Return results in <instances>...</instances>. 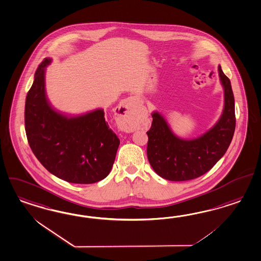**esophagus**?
I'll list each match as a JSON object with an SVG mask.
<instances>
[{
    "label": "esophagus",
    "mask_w": 261,
    "mask_h": 261,
    "mask_svg": "<svg viewBox=\"0 0 261 261\" xmlns=\"http://www.w3.org/2000/svg\"><path fill=\"white\" fill-rule=\"evenodd\" d=\"M140 100L137 96L128 97L127 99H124L118 107L120 115V127L126 128L130 132L134 130V128L130 125L133 113L136 110V108L140 105Z\"/></svg>",
    "instance_id": "obj_1"
}]
</instances>
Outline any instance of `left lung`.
Segmentation results:
<instances>
[{
	"instance_id": "obj_1",
	"label": "left lung",
	"mask_w": 261,
	"mask_h": 261,
	"mask_svg": "<svg viewBox=\"0 0 261 261\" xmlns=\"http://www.w3.org/2000/svg\"><path fill=\"white\" fill-rule=\"evenodd\" d=\"M218 74L224 89L223 112L216 125L201 136L191 140L179 138L159 112H152L151 127L147 132V155L149 164L162 178H197L210 171L229 148L236 128L234 98L231 81L220 66Z\"/></svg>"
}]
</instances>
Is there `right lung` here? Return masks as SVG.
Returning <instances> with one entry per match:
<instances>
[{"label": "right lung", "instance_id": "right-lung-1", "mask_svg": "<svg viewBox=\"0 0 261 261\" xmlns=\"http://www.w3.org/2000/svg\"><path fill=\"white\" fill-rule=\"evenodd\" d=\"M45 58L38 67L28 92L24 127L34 155L58 178L75 184H92L108 176L120 140L98 109L78 116L56 112L45 95Z\"/></svg>", "mask_w": 261, "mask_h": 261}]
</instances>
